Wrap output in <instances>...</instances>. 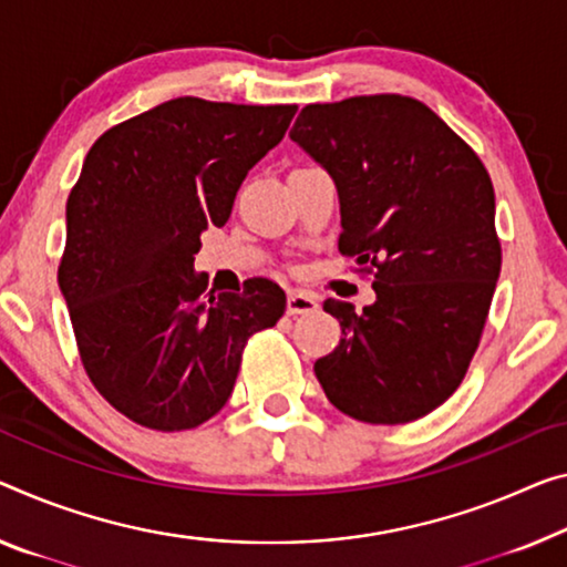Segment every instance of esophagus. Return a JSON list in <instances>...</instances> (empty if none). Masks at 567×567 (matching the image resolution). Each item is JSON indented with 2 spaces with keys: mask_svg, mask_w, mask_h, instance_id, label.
Returning <instances> with one entry per match:
<instances>
[{
  "mask_svg": "<svg viewBox=\"0 0 567 567\" xmlns=\"http://www.w3.org/2000/svg\"><path fill=\"white\" fill-rule=\"evenodd\" d=\"M317 296L309 291H289V299H286V311L296 317V313H311L317 311Z\"/></svg>",
  "mask_w": 567,
  "mask_h": 567,
  "instance_id": "obj_1",
  "label": "esophagus"
}]
</instances>
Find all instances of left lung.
Instances as JSON below:
<instances>
[{"instance_id": "8db88e82", "label": "left lung", "mask_w": 567, "mask_h": 567, "mask_svg": "<svg viewBox=\"0 0 567 567\" xmlns=\"http://www.w3.org/2000/svg\"><path fill=\"white\" fill-rule=\"evenodd\" d=\"M289 136L334 179L339 250L374 268L370 307L324 301L344 337L313 362L319 385L364 423L429 415L464 380L499 278L489 174L408 95L311 103Z\"/></svg>"}]
</instances>
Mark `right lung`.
<instances>
[{
    "label": "right lung",
    "mask_w": 567,
    "mask_h": 567,
    "mask_svg": "<svg viewBox=\"0 0 567 567\" xmlns=\"http://www.w3.org/2000/svg\"><path fill=\"white\" fill-rule=\"evenodd\" d=\"M293 113L185 95L109 128L85 156L58 284L85 372L134 423L197 429L228 403L248 337L281 319L278 284L215 293L193 264Z\"/></svg>",
    "instance_id": "right-lung-1"
}]
</instances>
